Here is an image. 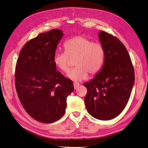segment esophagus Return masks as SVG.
<instances>
[{
	"label": "esophagus",
	"instance_id": "esophagus-1",
	"mask_svg": "<svg viewBox=\"0 0 148 148\" xmlns=\"http://www.w3.org/2000/svg\"><path fill=\"white\" fill-rule=\"evenodd\" d=\"M73 86L75 89H77L79 86V83L78 82H73Z\"/></svg>",
	"mask_w": 148,
	"mask_h": 148
}]
</instances>
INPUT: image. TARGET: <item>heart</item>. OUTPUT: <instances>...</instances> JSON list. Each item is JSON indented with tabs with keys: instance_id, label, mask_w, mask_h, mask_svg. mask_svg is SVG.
Here are the masks:
<instances>
[{
	"instance_id": "1",
	"label": "heart",
	"mask_w": 148,
	"mask_h": 148,
	"mask_svg": "<svg viewBox=\"0 0 148 148\" xmlns=\"http://www.w3.org/2000/svg\"><path fill=\"white\" fill-rule=\"evenodd\" d=\"M65 52H56L53 63L63 73H67L75 64V68L69 73L73 81L86 79L88 74L94 77L102 70L104 63V48L99 42L84 36L69 39L64 44Z\"/></svg>"
}]
</instances>
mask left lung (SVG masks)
Listing matches in <instances>:
<instances>
[{"instance_id":"8db88e82","label":"left lung","mask_w":148,"mask_h":148,"mask_svg":"<svg viewBox=\"0 0 148 148\" xmlns=\"http://www.w3.org/2000/svg\"><path fill=\"white\" fill-rule=\"evenodd\" d=\"M100 42L104 48V63L95 78L83 84L87 110L101 120L113 119L127 106L135 82V71L127 49L112 34L101 31Z\"/></svg>"}]
</instances>
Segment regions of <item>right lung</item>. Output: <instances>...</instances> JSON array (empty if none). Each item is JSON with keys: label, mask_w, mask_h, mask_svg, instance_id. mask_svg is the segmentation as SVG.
Listing matches in <instances>:
<instances>
[{"label": "right lung", "mask_w": 148, "mask_h": 148, "mask_svg": "<svg viewBox=\"0 0 148 148\" xmlns=\"http://www.w3.org/2000/svg\"><path fill=\"white\" fill-rule=\"evenodd\" d=\"M63 33L53 29L30 39L21 49L15 82L23 108L39 122H56L65 114L66 97L74 90L71 80L56 70L53 63Z\"/></svg>", "instance_id": "add662e5"}]
</instances>
